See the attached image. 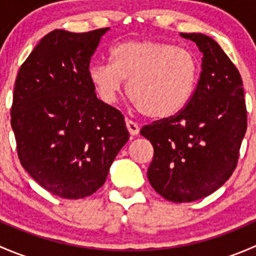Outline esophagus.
<instances>
[{
  "instance_id": "esophagus-1",
  "label": "esophagus",
  "mask_w": 256,
  "mask_h": 256,
  "mask_svg": "<svg viewBox=\"0 0 256 256\" xmlns=\"http://www.w3.org/2000/svg\"><path fill=\"white\" fill-rule=\"evenodd\" d=\"M126 128H128V132H130L131 136H136L138 135V132H140V126H138L136 122H134L132 120H128V118H126Z\"/></svg>"
}]
</instances>
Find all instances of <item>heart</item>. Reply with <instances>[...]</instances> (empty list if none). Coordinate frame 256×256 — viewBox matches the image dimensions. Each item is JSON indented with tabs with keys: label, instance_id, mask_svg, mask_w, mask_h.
<instances>
[{
	"label": "heart",
	"instance_id": "b5f03b06",
	"mask_svg": "<svg viewBox=\"0 0 256 256\" xmlns=\"http://www.w3.org/2000/svg\"><path fill=\"white\" fill-rule=\"evenodd\" d=\"M112 64H94L89 78L102 102L126 94L144 116L168 118L182 112L196 88L198 64L190 50L154 40H128L110 52Z\"/></svg>",
	"mask_w": 256,
	"mask_h": 256
}]
</instances>
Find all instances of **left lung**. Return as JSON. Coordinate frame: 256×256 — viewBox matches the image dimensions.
Wrapping results in <instances>:
<instances>
[{
  "label": "left lung",
  "mask_w": 256,
  "mask_h": 256,
  "mask_svg": "<svg viewBox=\"0 0 256 256\" xmlns=\"http://www.w3.org/2000/svg\"><path fill=\"white\" fill-rule=\"evenodd\" d=\"M203 53L202 70L184 109L144 125L154 146L147 170L152 188L187 203L213 193L233 174L248 125L242 80L220 46L202 33H180Z\"/></svg>",
  "instance_id": "1"
}]
</instances>
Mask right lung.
<instances>
[{
    "mask_svg": "<svg viewBox=\"0 0 256 256\" xmlns=\"http://www.w3.org/2000/svg\"><path fill=\"white\" fill-rule=\"evenodd\" d=\"M108 30H52L14 82L11 125L20 164L66 200L96 192L128 140L124 115L98 99L89 78L90 59Z\"/></svg>",
    "mask_w": 256,
    "mask_h": 256,
    "instance_id": "obj_1",
    "label": "right lung"
}]
</instances>
